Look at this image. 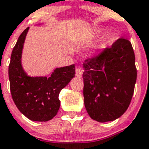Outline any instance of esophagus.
I'll return each mask as SVG.
<instances>
[{
    "instance_id": "esophagus-1",
    "label": "esophagus",
    "mask_w": 149,
    "mask_h": 149,
    "mask_svg": "<svg viewBox=\"0 0 149 149\" xmlns=\"http://www.w3.org/2000/svg\"><path fill=\"white\" fill-rule=\"evenodd\" d=\"M75 74L76 76L78 77H81L82 74H83V72H82V70L80 68H77L75 69Z\"/></svg>"
}]
</instances>
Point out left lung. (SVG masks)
Segmentation results:
<instances>
[{"mask_svg":"<svg viewBox=\"0 0 149 149\" xmlns=\"http://www.w3.org/2000/svg\"><path fill=\"white\" fill-rule=\"evenodd\" d=\"M135 59L131 42L120 38L100 55L84 61L83 94L91 119L113 121L126 111L137 77Z\"/></svg>","mask_w":149,"mask_h":149,"instance_id":"left-lung-1","label":"left lung"}]
</instances>
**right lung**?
<instances>
[{
    "mask_svg": "<svg viewBox=\"0 0 149 149\" xmlns=\"http://www.w3.org/2000/svg\"><path fill=\"white\" fill-rule=\"evenodd\" d=\"M29 27L19 36L9 65L11 96L18 110L33 121L52 120L60 107V91L74 77L75 66L71 65L55 69L51 76L28 77L21 66V53Z\"/></svg>",
    "mask_w": 149,
    "mask_h": 149,
    "instance_id": "obj_1",
    "label": "right lung"
}]
</instances>
